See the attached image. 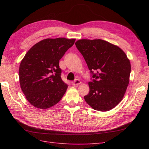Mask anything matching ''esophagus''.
Instances as JSON below:
<instances>
[{
	"label": "esophagus",
	"mask_w": 149,
	"mask_h": 149,
	"mask_svg": "<svg viewBox=\"0 0 149 149\" xmlns=\"http://www.w3.org/2000/svg\"><path fill=\"white\" fill-rule=\"evenodd\" d=\"M81 84V81L79 80V79H76L74 81L72 82V84L74 85V86H78V85H79Z\"/></svg>",
	"instance_id": "esophagus-1"
}]
</instances>
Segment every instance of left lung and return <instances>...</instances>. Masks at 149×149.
Listing matches in <instances>:
<instances>
[{"mask_svg":"<svg viewBox=\"0 0 149 149\" xmlns=\"http://www.w3.org/2000/svg\"><path fill=\"white\" fill-rule=\"evenodd\" d=\"M75 44L95 79L88 83L90 92L85 101L100 111L114 108L121 102L129 83L131 63L127 55L119 47L100 39L79 40Z\"/></svg>","mask_w":149,"mask_h":149,"instance_id":"8db88e82","label":"left lung"}]
</instances>
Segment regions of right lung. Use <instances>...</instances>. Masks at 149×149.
I'll use <instances>...</instances> for the list:
<instances>
[{
    "instance_id": "obj_1",
    "label": "right lung",
    "mask_w": 149,
    "mask_h": 149,
    "mask_svg": "<svg viewBox=\"0 0 149 149\" xmlns=\"http://www.w3.org/2000/svg\"><path fill=\"white\" fill-rule=\"evenodd\" d=\"M75 39L47 38L28 50L19 67L20 88L31 105L40 109L54 106L65 93L68 85L61 78L59 62Z\"/></svg>"
}]
</instances>
